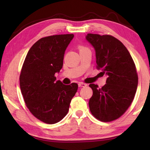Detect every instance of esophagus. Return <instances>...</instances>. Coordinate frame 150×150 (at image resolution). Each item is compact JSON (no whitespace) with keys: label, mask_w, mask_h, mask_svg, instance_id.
<instances>
[{"label":"esophagus","mask_w":150,"mask_h":150,"mask_svg":"<svg viewBox=\"0 0 150 150\" xmlns=\"http://www.w3.org/2000/svg\"><path fill=\"white\" fill-rule=\"evenodd\" d=\"M78 85H79V87H86V86H87V84H85V83H78Z\"/></svg>","instance_id":"34e87169"}]
</instances>
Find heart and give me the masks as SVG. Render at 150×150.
<instances>
[{
  "label": "heart",
  "mask_w": 150,
  "mask_h": 150,
  "mask_svg": "<svg viewBox=\"0 0 150 150\" xmlns=\"http://www.w3.org/2000/svg\"><path fill=\"white\" fill-rule=\"evenodd\" d=\"M82 49H84V47H80V50H82Z\"/></svg>",
  "instance_id": "1"
}]
</instances>
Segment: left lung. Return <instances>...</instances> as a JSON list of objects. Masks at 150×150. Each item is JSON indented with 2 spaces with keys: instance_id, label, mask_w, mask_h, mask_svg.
I'll list each match as a JSON object with an SVG mask.
<instances>
[{
  "instance_id": "1",
  "label": "left lung",
  "mask_w": 150,
  "mask_h": 150,
  "mask_svg": "<svg viewBox=\"0 0 150 150\" xmlns=\"http://www.w3.org/2000/svg\"><path fill=\"white\" fill-rule=\"evenodd\" d=\"M85 38L95 49L96 67L107 76L102 88L89 85L93 93L90 110L99 120H115L125 112L135 96L138 83L135 64L126 47L115 37L87 34Z\"/></svg>"
}]
</instances>
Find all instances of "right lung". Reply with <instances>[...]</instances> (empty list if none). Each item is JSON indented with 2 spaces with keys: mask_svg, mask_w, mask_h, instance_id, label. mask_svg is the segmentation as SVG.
Here are the masks:
<instances>
[{
  "mask_svg": "<svg viewBox=\"0 0 150 150\" xmlns=\"http://www.w3.org/2000/svg\"><path fill=\"white\" fill-rule=\"evenodd\" d=\"M73 38V34L42 38L30 48L22 66L20 86L25 103L45 123L62 120L77 91V83L66 85L55 77L62 69L65 52Z\"/></svg>",
  "mask_w": 150,
  "mask_h": 150,
  "instance_id": "obj_1",
  "label": "right lung"
}]
</instances>
